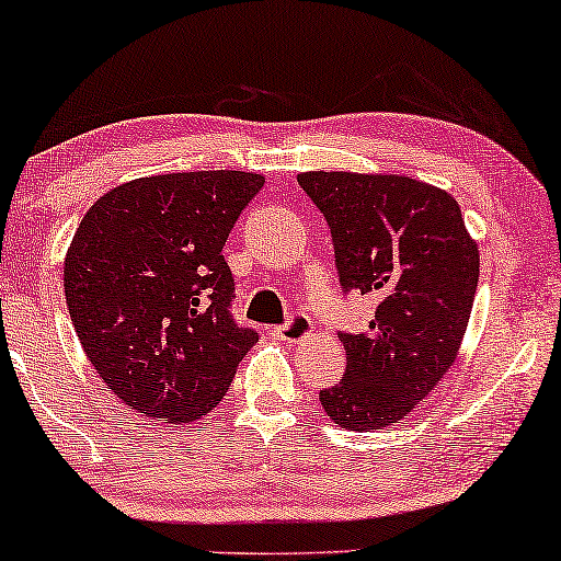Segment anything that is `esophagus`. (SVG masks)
Here are the masks:
<instances>
[{
    "instance_id": "obj_1",
    "label": "esophagus",
    "mask_w": 561,
    "mask_h": 561,
    "mask_svg": "<svg viewBox=\"0 0 561 561\" xmlns=\"http://www.w3.org/2000/svg\"><path fill=\"white\" fill-rule=\"evenodd\" d=\"M311 330H314V324H311V319L304 314V311H294L286 322L278 324L273 330V334L278 340H283V343H298V340L309 337Z\"/></svg>"
}]
</instances>
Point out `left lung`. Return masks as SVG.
I'll use <instances>...</instances> for the list:
<instances>
[{
	"label": "left lung",
	"instance_id": "obj_1",
	"mask_svg": "<svg viewBox=\"0 0 561 561\" xmlns=\"http://www.w3.org/2000/svg\"><path fill=\"white\" fill-rule=\"evenodd\" d=\"M298 185L330 227L340 286L378 304L366 332H340L347 368L319 402L345 431H381L454 366L477 294L479 250L458 203L420 180L304 172Z\"/></svg>",
	"mask_w": 561,
	"mask_h": 561
}]
</instances>
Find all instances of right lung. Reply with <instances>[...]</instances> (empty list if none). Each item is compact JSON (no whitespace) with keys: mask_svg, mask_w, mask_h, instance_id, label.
<instances>
[{"mask_svg":"<svg viewBox=\"0 0 561 561\" xmlns=\"http://www.w3.org/2000/svg\"><path fill=\"white\" fill-rule=\"evenodd\" d=\"M263 183L234 170L157 174L87 210L64 294L87 358L130 410L198 420L257 343L231 317L234 275L221 250Z\"/></svg>","mask_w":561,"mask_h":561,"instance_id":"right-lung-1","label":"right lung"}]
</instances>
